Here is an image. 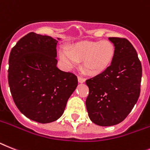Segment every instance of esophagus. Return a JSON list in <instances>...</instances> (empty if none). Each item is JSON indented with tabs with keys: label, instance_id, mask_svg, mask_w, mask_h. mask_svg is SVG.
Segmentation results:
<instances>
[{
	"label": "esophagus",
	"instance_id": "obj_1",
	"mask_svg": "<svg viewBox=\"0 0 150 150\" xmlns=\"http://www.w3.org/2000/svg\"><path fill=\"white\" fill-rule=\"evenodd\" d=\"M78 80H79V83H84L85 81V79L81 77V76H79V77H78Z\"/></svg>",
	"mask_w": 150,
	"mask_h": 150
}]
</instances>
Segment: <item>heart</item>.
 I'll use <instances>...</instances> for the list:
<instances>
[{
    "label": "heart",
    "mask_w": 150,
    "mask_h": 150,
    "mask_svg": "<svg viewBox=\"0 0 150 150\" xmlns=\"http://www.w3.org/2000/svg\"><path fill=\"white\" fill-rule=\"evenodd\" d=\"M114 55L115 47L110 41H85L75 44L71 51L64 48L59 52L60 59L69 68L82 60L81 67L88 74H98L106 70Z\"/></svg>",
    "instance_id": "obj_1"
}]
</instances>
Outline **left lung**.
Wrapping results in <instances>:
<instances>
[{
	"label": "left lung",
	"mask_w": 150,
	"mask_h": 150,
	"mask_svg": "<svg viewBox=\"0 0 150 150\" xmlns=\"http://www.w3.org/2000/svg\"><path fill=\"white\" fill-rule=\"evenodd\" d=\"M115 55L106 70L86 80V108L97 125L118 124L127 117L139 98L142 65L137 51L125 38L109 37Z\"/></svg>",
	"instance_id": "8db88e82"
}]
</instances>
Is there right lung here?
Instances as JSON below:
<instances>
[{"label":"right lung","instance_id":"obj_1","mask_svg":"<svg viewBox=\"0 0 150 150\" xmlns=\"http://www.w3.org/2000/svg\"><path fill=\"white\" fill-rule=\"evenodd\" d=\"M57 42L49 36L30 33L9 56L8 83L13 101L23 115L40 124L56 121L62 115L78 85L75 74L56 66Z\"/></svg>","mask_w":150,"mask_h":150}]
</instances>
